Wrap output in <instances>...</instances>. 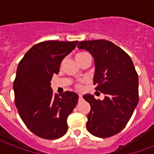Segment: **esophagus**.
Listing matches in <instances>:
<instances>
[{
	"instance_id": "34e87169",
	"label": "esophagus",
	"mask_w": 154,
	"mask_h": 154,
	"mask_svg": "<svg viewBox=\"0 0 154 154\" xmlns=\"http://www.w3.org/2000/svg\"><path fill=\"white\" fill-rule=\"evenodd\" d=\"M78 99H79V101H81V100H82V96L80 94L79 95V97H78Z\"/></svg>"
}]
</instances>
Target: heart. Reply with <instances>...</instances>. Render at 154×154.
Instances as JSON below:
<instances>
[{
    "mask_svg": "<svg viewBox=\"0 0 154 154\" xmlns=\"http://www.w3.org/2000/svg\"><path fill=\"white\" fill-rule=\"evenodd\" d=\"M86 57H91V56L89 55V53H86V52H80V53H77V54H76V57H75L76 60H77V61L83 60V59H85V58H86ZM77 88L80 89L81 87H80V85H78Z\"/></svg>",
    "mask_w": 154,
    "mask_h": 154,
    "instance_id": "obj_1",
    "label": "heart"
}]
</instances>
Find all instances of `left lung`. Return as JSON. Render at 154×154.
Wrapping results in <instances>:
<instances>
[{"mask_svg":"<svg viewBox=\"0 0 154 154\" xmlns=\"http://www.w3.org/2000/svg\"><path fill=\"white\" fill-rule=\"evenodd\" d=\"M77 48L89 52L94 59V84L105 98L96 100L85 94L89 103L88 131L97 137H109L122 131L138 103V76L131 58L120 47L106 40L83 41Z\"/></svg>","mask_w":154,"mask_h":154,"instance_id":"8db88e82","label":"left lung"}]
</instances>
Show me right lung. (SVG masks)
I'll return each mask as SVG.
<instances>
[{"instance_id":"add662e5","label":"right lung","mask_w":154,"mask_h":154,"mask_svg":"<svg viewBox=\"0 0 154 154\" xmlns=\"http://www.w3.org/2000/svg\"><path fill=\"white\" fill-rule=\"evenodd\" d=\"M75 42L48 41L35 45L18 64L13 90L20 118L35 135L54 140L67 132L68 116L78 101L74 92L53 94L51 80Z\"/></svg>"}]
</instances>
